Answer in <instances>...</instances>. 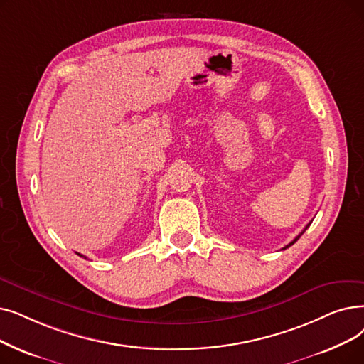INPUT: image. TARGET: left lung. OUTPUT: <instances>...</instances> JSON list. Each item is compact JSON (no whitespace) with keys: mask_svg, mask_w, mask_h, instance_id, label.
Instances as JSON below:
<instances>
[{"mask_svg":"<svg viewBox=\"0 0 364 364\" xmlns=\"http://www.w3.org/2000/svg\"><path fill=\"white\" fill-rule=\"evenodd\" d=\"M309 225H311V223H309ZM309 225H308V226H309ZM308 226H306V228H305V229H304V230H302V233H299V235H297V236H296V238H294V240H293V241H291V242H290V244H289V245H286V247H284V248H282V250H286V248H289V247H291V245H293V244H294V242H296V241H297V240H299V238H300V236H302V235H304V232H305V230H306V229H308Z\"/></svg>","mask_w":364,"mask_h":364,"instance_id":"obj_1","label":"left lung"}]
</instances>
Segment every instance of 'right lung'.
<instances>
[{
	"instance_id": "obj_1",
	"label": "right lung",
	"mask_w": 364,
	"mask_h": 364,
	"mask_svg": "<svg viewBox=\"0 0 364 364\" xmlns=\"http://www.w3.org/2000/svg\"><path fill=\"white\" fill-rule=\"evenodd\" d=\"M78 256H82V255H78ZM82 257H83V256H82Z\"/></svg>"
}]
</instances>
